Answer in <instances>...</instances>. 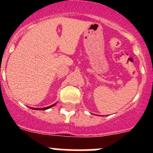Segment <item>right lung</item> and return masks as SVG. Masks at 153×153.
Masks as SVG:
<instances>
[{"instance_id":"1","label":"right lung","mask_w":153,"mask_h":153,"mask_svg":"<svg viewBox=\"0 0 153 153\" xmlns=\"http://www.w3.org/2000/svg\"><path fill=\"white\" fill-rule=\"evenodd\" d=\"M56 103L53 104V105H51V106H47V107H44V108H32V107H30V108L32 109H37V110H46V109H50V108L53 107V106H54L55 105H56Z\"/></svg>"}]
</instances>
